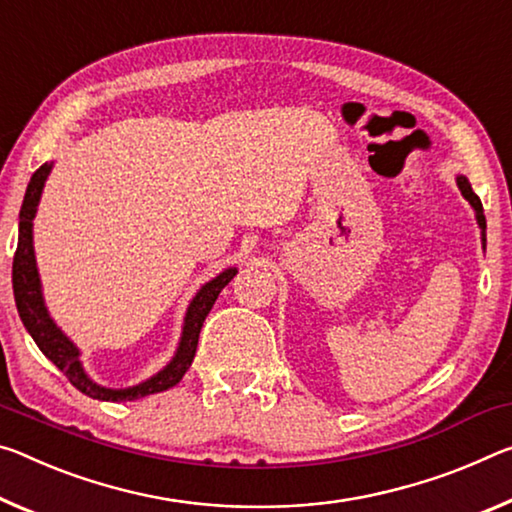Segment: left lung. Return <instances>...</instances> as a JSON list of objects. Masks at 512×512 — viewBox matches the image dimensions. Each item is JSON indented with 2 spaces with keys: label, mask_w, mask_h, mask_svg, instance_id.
Here are the masks:
<instances>
[{
  "label": "left lung",
  "mask_w": 512,
  "mask_h": 512,
  "mask_svg": "<svg viewBox=\"0 0 512 512\" xmlns=\"http://www.w3.org/2000/svg\"><path fill=\"white\" fill-rule=\"evenodd\" d=\"M456 184H458V189H460L462 196H465V200L469 202V205L474 207L476 223H478V227H481V239H483V246H485V214H483L481 198H478L476 193L472 191V184H469V180H467L465 175H458V177H456Z\"/></svg>",
  "instance_id": "8db88e82"
}]
</instances>
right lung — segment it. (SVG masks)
I'll return each instance as SVG.
<instances>
[{"label":"right lung","instance_id":"1","mask_svg":"<svg viewBox=\"0 0 512 512\" xmlns=\"http://www.w3.org/2000/svg\"><path fill=\"white\" fill-rule=\"evenodd\" d=\"M52 164H43L34 175H31V182L27 186V193H24L22 209H20V230H18V250H15L13 257V294H15V305H18L20 319L24 328L31 337H34L36 346L43 351L47 360H52L56 367L66 373L68 380L75 385L81 394L91 396L97 401H134L143 399V396L164 392V389L175 387L180 383L186 369L191 367L193 358H196L198 348V337L202 330V323H205L209 310H212L218 294H221L223 287L230 282L237 269H225L218 273L214 280H209L207 285L198 289V294L186 307L184 326H182V337L180 346L164 369L154 373L152 378L143 380V383L134 387H123V389H111L93 383L91 378L86 376L84 367L79 362V348L70 342V339L63 335L61 328L56 326L54 319L47 312L45 300H43V289H40V275L36 269V255H34V216L40 202V193H43V186L47 175H50Z\"/></svg>","mask_w":512,"mask_h":512}]
</instances>
